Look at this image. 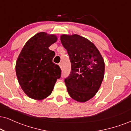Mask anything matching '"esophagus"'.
<instances>
[{"label": "esophagus", "mask_w": 131, "mask_h": 131, "mask_svg": "<svg viewBox=\"0 0 131 131\" xmlns=\"http://www.w3.org/2000/svg\"><path fill=\"white\" fill-rule=\"evenodd\" d=\"M62 63H59V67H60V68H62Z\"/></svg>", "instance_id": "esophagus-1"}]
</instances>
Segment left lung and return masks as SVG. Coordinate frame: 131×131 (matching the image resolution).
Wrapping results in <instances>:
<instances>
[{
    "label": "left lung",
    "instance_id": "1",
    "mask_svg": "<svg viewBox=\"0 0 131 131\" xmlns=\"http://www.w3.org/2000/svg\"><path fill=\"white\" fill-rule=\"evenodd\" d=\"M71 64L69 75L64 79L70 97L79 102L92 99L98 92L105 74V62L93 43L77 34L60 36Z\"/></svg>",
    "mask_w": 131,
    "mask_h": 131
}]
</instances>
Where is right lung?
<instances>
[{
    "label": "right lung",
    "mask_w": 131,
    "mask_h": 131,
    "mask_svg": "<svg viewBox=\"0 0 131 131\" xmlns=\"http://www.w3.org/2000/svg\"><path fill=\"white\" fill-rule=\"evenodd\" d=\"M57 40L54 34L37 33L26 42L17 58L18 82L29 98L41 100L48 97L60 78V67L52 62L55 52L48 48Z\"/></svg>",
    "instance_id": "right-lung-1"
}]
</instances>
